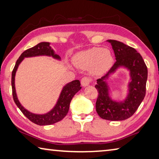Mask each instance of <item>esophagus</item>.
Returning <instances> with one entry per match:
<instances>
[{
    "label": "esophagus",
    "mask_w": 159,
    "mask_h": 159,
    "mask_svg": "<svg viewBox=\"0 0 159 159\" xmlns=\"http://www.w3.org/2000/svg\"><path fill=\"white\" fill-rule=\"evenodd\" d=\"M91 82V79L88 77H83V79L80 80V83H81V85L83 87H86V86L89 85L90 83Z\"/></svg>",
    "instance_id": "1"
}]
</instances>
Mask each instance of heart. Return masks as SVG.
Here are the masks:
<instances>
[{
	"instance_id": "1",
	"label": "heart",
	"mask_w": 159,
	"mask_h": 159,
	"mask_svg": "<svg viewBox=\"0 0 159 159\" xmlns=\"http://www.w3.org/2000/svg\"><path fill=\"white\" fill-rule=\"evenodd\" d=\"M73 61L75 65L80 68L90 67L93 74H102L111 66L113 56L109 50L95 47L78 52L74 57Z\"/></svg>"
}]
</instances>
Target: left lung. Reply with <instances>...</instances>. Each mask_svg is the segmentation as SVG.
I'll return each mask as SVG.
<instances>
[{
  "label": "left lung",
  "mask_w": 159,
  "mask_h": 159,
  "mask_svg": "<svg viewBox=\"0 0 159 159\" xmlns=\"http://www.w3.org/2000/svg\"><path fill=\"white\" fill-rule=\"evenodd\" d=\"M116 57V62L108 73L97 80L98 91L96 111L103 119L116 121L130 118L137 111L146 94L147 67L141 55L134 48L121 42L109 40ZM124 68L129 72L127 94L124 99L116 101L111 96L108 80L118 69Z\"/></svg>",
  "instance_id": "left-lung-1"
}]
</instances>
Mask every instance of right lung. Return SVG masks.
<instances>
[{
	"label": "right lung",
	"mask_w": 159,
	"mask_h": 159,
	"mask_svg": "<svg viewBox=\"0 0 159 159\" xmlns=\"http://www.w3.org/2000/svg\"><path fill=\"white\" fill-rule=\"evenodd\" d=\"M39 56H47L51 57L55 60L61 61V57L56 54L50 45V43L42 42L35 45L34 47L25 50L16 61L15 66L12 73V88L13 99L20 111L31 122L39 125H52L62 120L69 111L70 102L72 98L81 89L79 80H75L66 83L63 86L57 101L53 108L45 114H34L25 109L19 101L15 89V75L19 66L25 58L39 57Z\"/></svg>",
	"instance_id": "right-lung-1"
}]
</instances>
